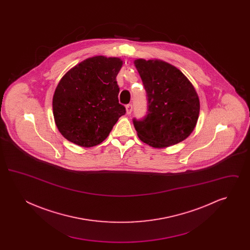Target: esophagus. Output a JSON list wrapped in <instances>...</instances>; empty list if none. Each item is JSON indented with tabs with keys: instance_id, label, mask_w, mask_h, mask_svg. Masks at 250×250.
Segmentation results:
<instances>
[{
	"instance_id": "34e87169",
	"label": "esophagus",
	"mask_w": 250,
	"mask_h": 250,
	"mask_svg": "<svg viewBox=\"0 0 250 250\" xmlns=\"http://www.w3.org/2000/svg\"><path fill=\"white\" fill-rule=\"evenodd\" d=\"M125 108H126V113H127V114H130L131 112H132V109H133L132 105H131V104L126 105V106H125Z\"/></svg>"
}]
</instances>
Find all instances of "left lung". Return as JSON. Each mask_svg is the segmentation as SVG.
I'll return each mask as SVG.
<instances>
[{
	"label": "left lung",
	"mask_w": 250,
	"mask_h": 250,
	"mask_svg": "<svg viewBox=\"0 0 250 250\" xmlns=\"http://www.w3.org/2000/svg\"><path fill=\"white\" fill-rule=\"evenodd\" d=\"M146 91L148 109L143 119H133L143 143L164 148L186 140L194 130L200 100L188 78L175 66L159 60L134 62Z\"/></svg>",
	"instance_id": "8db88e82"
}]
</instances>
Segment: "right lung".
<instances>
[{"label":"right lung","instance_id":"right-lung-1","mask_svg":"<svg viewBox=\"0 0 250 250\" xmlns=\"http://www.w3.org/2000/svg\"><path fill=\"white\" fill-rule=\"evenodd\" d=\"M122 65L120 58L95 56L84 60L62 78L52 108L55 124L67 141L83 147L95 146L125 115L116 82Z\"/></svg>","mask_w":250,"mask_h":250}]
</instances>
